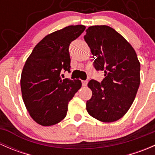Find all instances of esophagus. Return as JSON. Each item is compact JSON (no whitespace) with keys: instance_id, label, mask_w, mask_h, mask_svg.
Here are the masks:
<instances>
[{"instance_id":"obj_1","label":"esophagus","mask_w":155,"mask_h":155,"mask_svg":"<svg viewBox=\"0 0 155 155\" xmlns=\"http://www.w3.org/2000/svg\"><path fill=\"white\" fill-rule=\"evenodd\" d=\"M82 86H86L87 84V80H82Z\"/></svg>"}]
</instances>
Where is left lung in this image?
Here are the masks:
<instances>
[{"label":"left lung","mask_w":155,"mask_h":155,"mask_svg":"<svg viewBox=\"0 0 155 155\" xmlns=\"http://www.w3.org/2000/svg\"><path fill=\"white\" fill-rule=\"evenodd\" d=\"M84 36L94 66L104 71L101 82L91 79L87 85L92 97L86 103L89 115L103 122H113L129 110L140 84V63L135 50L115 30L107 25L91 26Z\"/></svg>","instance_id":"1"}]
</instances>
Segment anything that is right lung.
Segmentation results:
<instances>
[{"mask_svg": "<svg viewBox=\"0 0 155 155\" xmlns=\"http://www.w3.org/2000/svg\"><path fill=\"white\" fill-rule=\"evenodd\" d=\"M85 26L70 25L48 34L33 49L23 68L21 90L31 118L42 126L58 124L67 115L68 104L82 87L80 80L61 79L70 72L69 46Z\"/></svg>", "mask_w": 155, "mask_h": 155, "instance_id": "add662e5", "label": "right lung"}]
</instances>
